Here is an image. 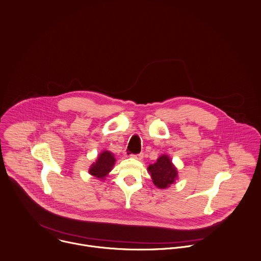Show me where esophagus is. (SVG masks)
<instances>
[{"instance_id": "obj_1", "label": "esophagus", "mask_w": 261, "mask_h": 261, "mask_svg": "<svg viewBox=\"0 0 261 261\" xmlns=\"http://www.w3.org/2000/svg\"><path fill=\"white\" fill-rule=\"evenodd\" d=\"M132 158H134V159H136L138 161H141L143 159V153L141 152V153H138V154H133Z\"/></svg>"}]
</instances>
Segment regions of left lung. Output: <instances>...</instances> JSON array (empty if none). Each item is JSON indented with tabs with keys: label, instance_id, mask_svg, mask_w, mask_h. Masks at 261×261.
<instances>
[{
	"label": "left lung",
	"instance_id": "obj_1",
	"mask_svg": "<svg viewBox=\"0 0 261 261\" xmlns=\"http://www.w3.org/2000/svg\"><path fill=\"white\" fill-rule=\"evenodd\" d=\"M153 185L161 190L170 188L178 178V172L168 154H161L156 162L147 167Z\"/></svg>",
	"mask_w": 261,
	"mask_h": 261
}]
</instances>
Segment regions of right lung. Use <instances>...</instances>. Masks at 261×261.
<instances>
[{
  "instance_id": "add662e5",
  "label": "right lung",
  "mask_w": 261,
  "mask_h": 261,
  "mask_svg": "<svg viewBox=\"0 0 261 261\" xmlns=\"http://www.w3.org/2000/svg\"><path fill=\"white\" fill-rule=\"evenodd\" d=\"M116 163V158L113 152L110 150H102L97 160L90 166L89 168V174L93 175L98 179L105 180L107 176H109L110 172L113 170L114 165Z\"/></svg>"
}]
</instances>
